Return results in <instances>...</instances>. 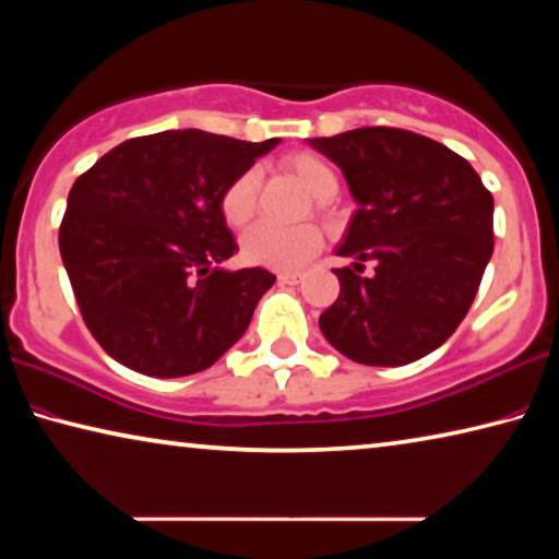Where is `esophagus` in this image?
Listing matches in <instances>:
<instances>
[{"mask_svg": "<svg viewBox=\"0 0 559 559\" xmlns=\"http://www.w3.org/2000/svg\"><path fill=\"white\" fill-rule=\"evenodd\" d=\"M300 278H304V276H300L298 271H296V273H278V281H281V283H288V286H296V283H298Z\"/></svg>", "mask_w": 559, "mask_h": 559, "instance_id": "34e87169", "label": "esophagus"}]
</instances>
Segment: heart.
Wrapping results in <instances>:
<instances>
[{"mask_svg": "<svg viewBox=\"0 0 559 559\" xmlns=\"http://www.w3.org/2000/svg\"><path fill=\"white\" fill-rule=\"evenodd\" d=\"M283 168L294 174L306 186V191L316 197L318 211L331 209V201L338 193V171L325 162L323 156L311 152H298L283 158ZM261 174L259 168H243L241 174L226 183L218 197V211L226 226L241 231L255 216V201H259ZM323 234L316 224L298 226H276L261 224L243 238V255L255 265H265L273 271H294L308 259L321 251Z\"/></svg>", "mask_w": 559, "mask_h": 559, "instance_id": "heart-1", "label": "heart"}]
</instances>
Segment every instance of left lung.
<instances>
[{
    "mask_svg": "<svg viewBox=\"0 0 559 559\" xmlns=\"http://www.w3.org/2000/svg\"><path fill=\"white\" fill-rule=\"evenodd\" d=\"M350 186L358 211L321 313L325 341L362 366H405L440 348L471 311L492 255V197L475 168L428 136L362 127L308 139ZM366 260L374 273L361 276Z\"/></svg>",
    "mask_w": 559,
    "mask_h": 559,
    "instance_id": "left-lung-1",
    "label": "left lung"
}]
</instances>
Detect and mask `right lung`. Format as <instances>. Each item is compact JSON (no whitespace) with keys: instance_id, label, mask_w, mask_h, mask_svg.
Listing matches in <instances>:
<instances>
[{"instance_id":"obj_1","label":"right lung","mask_w":559,"mask_h":559,"mask_svg":"<svg viewBox=\"0 0 559 559\" xmlns=\"http://www.w3.org/2000/svg\"><path fill=\"white\" fill-rule=\"evenodd\" d=\"M278 139L199 129L123 141L74 181L59 251L88 333L152 378L201 373L246 333L271 271H226L238 251L218 197Z\"/></svg>"}]
</instances>
